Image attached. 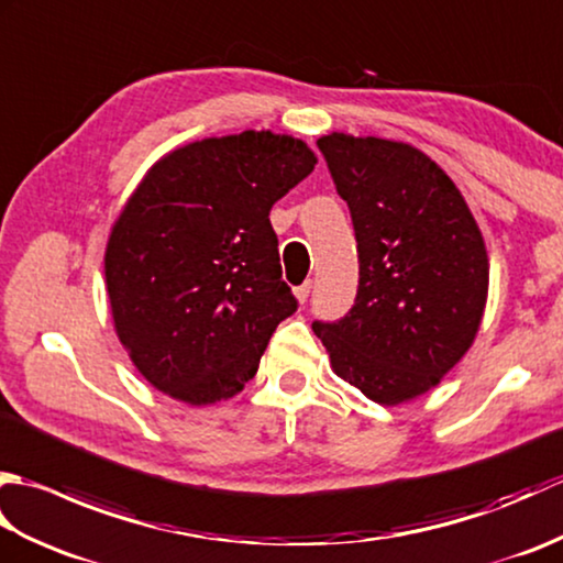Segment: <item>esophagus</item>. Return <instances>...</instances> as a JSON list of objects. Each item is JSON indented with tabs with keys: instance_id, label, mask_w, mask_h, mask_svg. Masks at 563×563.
Returning <instances> with one entry per match:
<instances>
[{
	"instance_id": "obj_1",
	"label": "esophagus",
	"mask_w": 563,
	"mask_h": 563,
	"mask_svg": "<svg viewBox=\"0 0 563 563\" xmlns=\"http://www.w3.org/2000/svg\"><path fill=\"white\" fill-rule=\"evenodd\" d=\"M309 292H312V283H305V285H300V288H295V295H297V300H300L302 305L309 300Z\"/></svg>"
}]
</instances>
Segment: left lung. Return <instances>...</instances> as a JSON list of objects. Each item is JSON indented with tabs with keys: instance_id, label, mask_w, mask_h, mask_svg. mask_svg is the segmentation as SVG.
I'll use <instances>...</instances> for the list:
<instances>
[{
	"instance_id": "1",
	"label": "left lung",
	"mask_w": 563,
	"mask_h": 563,
	"mask_svg": "<svg viewBox=\"0 0 563 563\" xmlns=\"http://www.w3.org/2000/svg\"><path fill=\"white\" fill-rule=\"evenodd\" d=\"M357 242V292L312 329L336 375L377 404L435 387L484 314L488 258L462 194L411 145L333 133L317 140Z\"/></svg>"
}]
</instances>
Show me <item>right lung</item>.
<instances>
[{
    "instance_id": "add662e5",
    "label": "right lung",
    "mask_w": 563,
    "mask_h": 563,
    "mask_svg": "<svg viewBox=\"0 0 563 563\" xmlns=\"http://www.w3.org/2000/svg\"><path fill=\"white\" fill-rule=\"evenodd\" d=\"M302 140L210 137L142 178L106 249L118 339L154 387L188 404L242 391L297 297L271 208L314 172Z\"/></svg>"
}]
</instances>
